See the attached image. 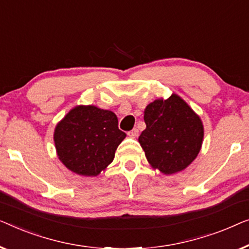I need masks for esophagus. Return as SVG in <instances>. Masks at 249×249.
<instances>
[{"label":"esophagus","instance_id":"esophagus-1","mask_svg":"<svg viewBox=\"0 0 249 249\" xmlns=\"http://www.w3.org/2000/svg\"><path fill=\"white\" fill-rule=\"evenodd\" d=\"M127 135L129 136V138H136V136L139 135V129L138 128H133V129H131V131L129 132H127Z\"/></svg>","mask_w":249,"mask_h":249}]
</instances>
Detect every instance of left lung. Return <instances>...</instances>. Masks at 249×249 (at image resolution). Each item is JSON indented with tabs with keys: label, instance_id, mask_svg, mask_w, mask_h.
<instances>
[{
	"label": "left lung",
	"instance_id": "1",
	"mask_svg": "<svg viewBox=\"0 0 249 249\" xmlns=\"http://www.w3.org/2000/svg\"><path fill=\"white\" fill-rule=\"evenodd\" d=\"M144 122L146 128L139 142L153 168L171 175L185 169L197 157L204 134L202 122L177 94L148 105Z\"/></svg>",
	"mask_w": 249,
	"mask_h": 249
}]
</instances>
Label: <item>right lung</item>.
Here are the masks:
<instances>
[{"label":"right lung","mask_w":249,"mask_h":249,"mask_svg":"<svg viewBox=\"0 0 249 249\" xmlns=\"http://www.w3.org/2000/svg\"><path fill=\"white\" fill-rule=\"evenodd\" d=\"M125 136L113 111L78 106L56 126L54 141L66 168L82 176H97L114 160Z\"/></svg>","instance_id":"1"}]
</instances>
